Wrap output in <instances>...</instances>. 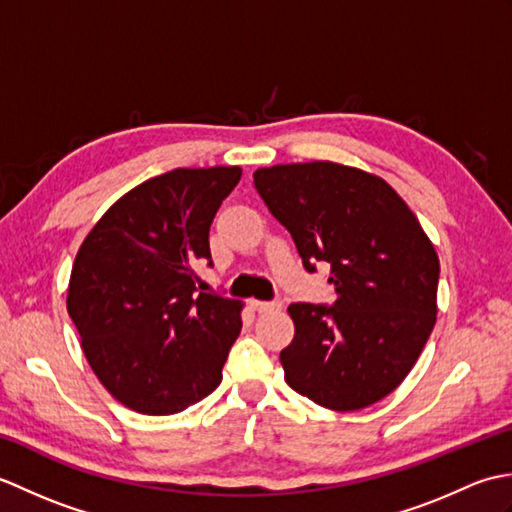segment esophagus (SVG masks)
<instances>
[{"mask_svg":"<svg viewBox=\"0 0 512 512\" xmlns=\"http://www.w3.org/2000/svg\"><path fill=\"white\" fill-rule=\"evenodd\" d=\"M250 306L257 312H277L284 306V301L281 299H273V301H250Z\"/></svg>","mask_w":512,"mask_h":512,"instance_id":"34e87169","label":"esophagus"}]
</instances>
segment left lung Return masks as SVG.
Returning <instances> with one entry per match:
<instances>
[{"label": "left lung", "mask_w": 512, "mask_h": 512, "mask_svg": "<svg viewBox=\"0 0 512 512\" xmlns=\"http://www.w3.org/2000/svg\"><path fill=\"white\" fill-rule=\"evenodd\" d=\"M268 211L292 235L303 268L330 264L334 303H292L286 383L334 411L391 394L436 325L440 262L418 217L372 173L336 162L253 173Z\"/></svg>", "instance_id": "1"}]
</instances>
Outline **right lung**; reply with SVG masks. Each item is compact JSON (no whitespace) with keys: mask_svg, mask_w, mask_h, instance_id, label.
<instances>
[{"mask_svg":"<svg viewBox=\"0 0 512 512\" xmlns=\"http://www.w3.org/2000/svg\"><path fill=\"white\" fill-rule=\"evenodd\" d=\"M242 169H173L112 204L76 253L68 312L94 374L125 407L178 413L222 383L242 303L198 292L209 228Z\"/></svg>","mask_w":512,"mask_h":512,"instance_id":"right-lung-1","label":"right lung"}]
</instances>
